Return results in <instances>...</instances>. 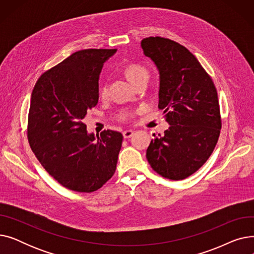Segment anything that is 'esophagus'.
<instances>
[{
    "instance_id": "obj_1",
    "label": "esophagus",
    "mask_w": 254,
    "mask_h": 254,
    "mask_svg": "<svg viewBox=\"0 0 254 254\" xmlns=\"http://www.w3.org/2000/svg\"><path fill=\"white\" fill-rule=\"evenodd\" d=\"M132 135H134V131L130 130V129H127L124 131V138L125 139H128L130 138Z\"/></svg>"
}]
</instances>
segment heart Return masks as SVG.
I'll use <instances>...</instances> for the list:
<instances>
[{"instance_id": "obj_1", "label": "heart", "mask_w": 254, "mask_h": 254, "mask_svg": "<svg viewBox=\"0 0 254 254\" xmlns=\"http://www.w3.org/2000/svg\"><path fill=\"white\" fill-rule=\"evenodd\" d=\"M125 75L127 78L128 81L135 85L139 81H141L144 78H148V71L146 70L145 66L138 64H131L126 66L125 69ZM108 95V86H107L106 83H102L99 87V96L102 99H105ZM131 117L130 113H125L122 115V119H128Z\"/></svg>"}]
</instances>
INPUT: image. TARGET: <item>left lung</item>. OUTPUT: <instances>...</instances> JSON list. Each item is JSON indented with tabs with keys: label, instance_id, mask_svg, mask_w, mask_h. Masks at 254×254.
Here are the masks:
<instances>
[{
	"label": "left lung",
	"instance_id": "1",
	"mask_svg": "<svg viewBox=\"0 0 254 254\" xmlns=\"http://www.w3.org/2000/svg\"><path fill=\"white\" fill-rule=\"evenodd\" d=\"M141 47L158 69V108L170 125L164 137L151 140L146 157L157 174L182 180L207 162L218 141L217 90L196 58L179 43L148 37L142 40Z\"/></svg>",
	"mask_w": 254,
	"mask_h": 254
}]
</instances>
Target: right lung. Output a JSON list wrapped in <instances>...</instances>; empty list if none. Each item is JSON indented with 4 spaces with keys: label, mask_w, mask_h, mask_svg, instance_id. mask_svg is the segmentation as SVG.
I'll list each match as a JSON object with an SVG mask.
<instances>
[{
    "label": "right lung",
    "mask_w": 254,
    "mask_h": 254,
    "mask_svg": "<svg viewBox=\"0 0 254 254\" xmlns=\"http://www.w3.org/2000/svg\"><path fill=\"white\" fill-rule=\"evenodd\" d=\"M117 49H83L44 72L32 92L28 117L31 148L64 188L96 191L115 173L122 132L107 129L96 139L82 123L99 100V75Z\"/></svg>",
    "instance_id": "obj_1"
}]
</instances>
